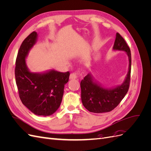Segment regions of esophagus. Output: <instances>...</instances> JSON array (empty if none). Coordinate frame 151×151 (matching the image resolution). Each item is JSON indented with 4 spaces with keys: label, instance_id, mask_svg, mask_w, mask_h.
<instances>
[{
    "label": "esophagus",
    "instance_id": "esophagus-1",
    "mask_svg": "<svg viewBox=\"0 0 151 151\" xmlns=\"http://www.w3.org/2000/svg\"><path fill=\"white\" fill-rule=\"evenodd\" d=\"M78 77V73L74 72L70 75V79H76Z\"/></svg>",
    "mask_w": 151,
    "mask_h": 151
}]
</instances>
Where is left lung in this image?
Here are the masks:
<instances>
[{
	"instance_id": "1",
	"label": "left lung",
	"mask_w": 151,
	"mask_h": 151,
	"mask_svg": "<svg viewBox=\"0 0 151 151\" xmlns=\"http://www.w3.org/2000/svg\"><path fill=\"white\" fill-rule=\"evenodd\" d=\"M113 50L125 52L129 58V68L125 79L121 84L106 88L89 73L81 82V100L88 111L94 113L111 111L125 97L129 88L131 72V52L125 40L116 33Z\"/></svg>"
}]
</instances>
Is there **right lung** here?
I'll list each match as a JSON object with an SVG mask.
<instances>
[{"mask_svg": "<svg viewBox=\"0 0 151 151\" xmlns=\"http://www.w3.org/2000/svg\"><path fill=\"white\" fill-rule=\"evenodd\" d=\"M37 40L38 34L33 31L22 43L16 58L15 77L22 104L35 115L46 116L60 107L70 73L55 69L42 72L29 70L26 59Z\"/></svg>", "mask_w": 151, "mask_h": 151, "instance_id": "add662e5", "label": "right lung"}]
</instances>
